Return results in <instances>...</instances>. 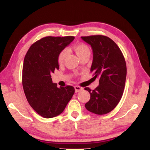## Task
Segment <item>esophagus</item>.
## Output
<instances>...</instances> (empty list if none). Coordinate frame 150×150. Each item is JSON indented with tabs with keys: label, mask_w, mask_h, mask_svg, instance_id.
Returning a JSON list of instances; mask_svg holds the SVG:
<instances>
[{
	"label": "esophagus",
	"mask_w": 150,
	"mask_h": 150,
	"mask_svg": "<svg viewBox=\"0 0 150 150\" xmlns=\"http://www.w3.org/2000/svg\"><path fill=\"white\" fill-rule=\"evenodd\" d=\"M74 88H75V90L76 93H78V92L81 91H82V90H83V88L82 87H80L79 86H75Z\"/></svg>",
	"instance_id": "obj_1"
}]
</instances>
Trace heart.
I'll list each match as a JSON object with an SVG mask.
<instances>
[{
	"mask_svg": "<svg viewBox=\"0 0 150 150\" xmlns=\"http://www.w3.org/2000/svg\"><path fill=\"white\" fill-rule=\"evenodd\" d=\"M74 50L79 58H81V57L84 56L86 54L90 53V48H89V47L85 44L81 43L76 44L74 46ZM68 53L69 51L67 48H64L60 51L58 55V57H57V61H58L59 64H62L64 61L66 57L68 55Z\"/></svg>",
	"mask_w": 150,
	"mask_h": 150,
	"instance_id": "heart-1",
	"label": "heart"
}]
</instances>
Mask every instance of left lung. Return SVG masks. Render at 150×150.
Segmentation results:
<instances>
[{"label": "left lung", "instance_id": "left-lung-1", "mask_svg": "<svg viewBox=\"0 0 150 150\" xmlns=\"http://www.w3.org/2000/svg\"><path fill=\"white\" fill-rule=\"evenodd\" d=\"M93 50V62L90 71L94 78L99 79V84L91 91L90 99L85 107L97 115L108 113L117 106L122 98L126 77L125 59L116 43L106 36L81 37Z\"/></svg>", "mask_w": 150, "mask_h": 150}]
</instances>
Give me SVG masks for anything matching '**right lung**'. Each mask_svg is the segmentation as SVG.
<instances>
[{"instance_id": "right-lung-1", "label": "right lung", "mask_w": 150, "mask_h": 150, "mask_svg": "<svg viewBox=\"0 0 150 150\" xmlns=\"http://www.w3.org/2000/svg\"><path fill=\"white\" fill-rule=\"evenodd\" d=\"M73 36L46 37L33 44L24 57L22 86L28 103L44 118L59 115L75 93L71 86L57 88L51 73L59 69L57 57L74 40Z\"/></svg>"}]
</instances>
